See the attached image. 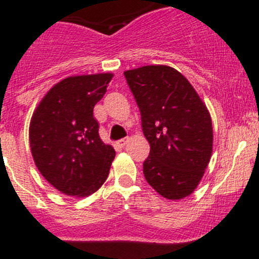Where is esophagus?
<instances>
[{
  "instance_id": "esophagus-1",
  "label": "esophagus",
  "mask_w": 259,
  "mask_h": 259,
  "mask_svg": "<svg viewBox=\"0 0 259 259\" xmlns=\"http://www.w3.org/2000/svg\"><path fill=\"white\" fill-rule=\"evenodd\" d=\"M127 142H129V138H122V139L117 140V144L120 146H125L127 144Z\"/></svg>"
}]
</instances>
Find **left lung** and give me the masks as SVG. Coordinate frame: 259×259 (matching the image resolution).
Here are the masks:
<instances>
[{
  "label": "left lung",
  "mask_w": 259,
  "mask_h": 259,
  "mask_svg": "<svg viewBox=\"0 0 259 259\" xmlns=\"http://www.w3.org/2000/svg\"><path fill=\"white\" fill-rule=\"evenodd\" d=\"M150 144L143 163L146 182L166 199L194 192L211 155L213 129L207 108L179 71L150 65L124 72Z\"/></svg>",
  "instance_id": "8db88e82"
}]
</instances>
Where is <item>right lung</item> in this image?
<instances>
[{"label":"right lung","instance_id":"obj_1","mask_svg":"<svg viewBox=\"0 0 259 259\" xmlns=\"http://www.w3.org/2000/svg\"><path fill=\"white\" fill-rule=\"evenodd\" d=\"M113 75H82L60 81L32 115L30 146L36 166L66 195L93 194L109 176L113 146L99 137L94 106L105 95Z\"/></svg>","mask_w":259,"mask_h":259}]
</instances>
